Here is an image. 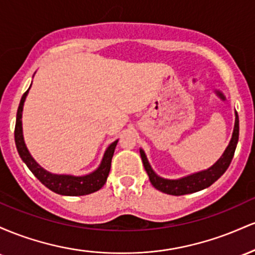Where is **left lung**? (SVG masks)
Returning a JSON list of instances; mask_svg holds the SVG:
<instances>
[{
    "mask_svg": "<svg viewBox=\"0 0 255 255\" xmlns=\"http://www.w3.org/2000/svg\"><path fill=\"white\" fill-rule=\"evenodd\" d=\"M239 141V116L238 113L235 111V125H234L233 135H231L230 142L228 147L225 148L221 158L215 163L212 166H210L206 170H201L194 174L187 175L176 180H170V178H164L154 172L153 169L151 168L150 163H148L147 157H146L145 152L142 148H140V156H141L142 164L146 172H147L150 182L154 188L158 191L165 193V194L170 195H184L191 194L210 187L213 182L218 180L222 175L227 171L229 168L231 159H233L234 153H235L236 145Z\"/></svg>",
    "mask_w": 255,
    "mask_h": 255,
    "instance_id": "obj_1",
    "label": "left lung"
}]
</instances>
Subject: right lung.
<instances>
[{
  "label": "right lung",
  "instance_id": "add662e5",
  "mask_svg": "<svg viewBox=\"0 0 255 255\" xmlns=\"http://www.w3.org/2000/svg\"><path fill=\"white\" fill-rule=\"evenodd\" d=\"M30 87L24 93V96L21 97V101H20L16 113L15 131H14L16 150L19 152V156L22 159V162L27 165V168L32 171V174L46 188L57 193V194L67 195V197H79V195H86L99 191L104 186L105 182H107V178L108 175H109L111 166V159H113L114 151H115L119 140H115V141L111 142L108 146V148L105 150L103 154V158H102L101 164H99V166L95 171L90 172V174L81 175V176H74V175L54 174V172L48 171L42 165L38 164L36 159L31 156L30 151L26 147L24 134H22V109H24V103L28 95Z\"/></svg>",
  "mask_w": 255,
  "mask_h": 255
}]
</instances>
